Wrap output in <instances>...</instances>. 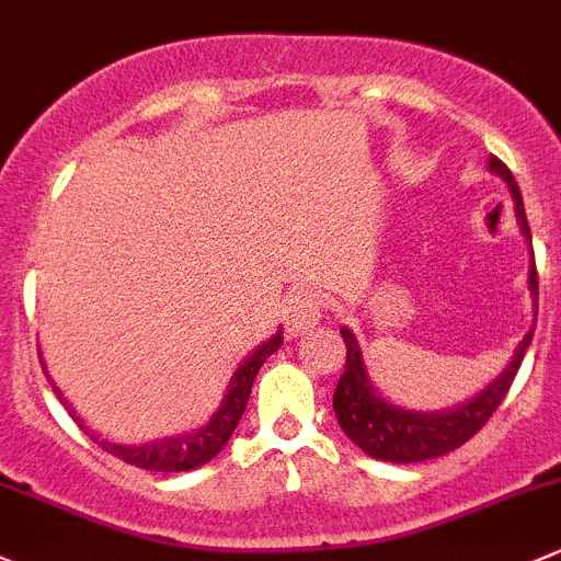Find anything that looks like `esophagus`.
<instances>
[{
  "label": "esophagus",
  "mask_w": 561,
  "mask_h": 561,
  "mask_svg": "<svg viewBox=\"0 0 561 561\" xmlns=\"http://www.w3.org/2000/svg\"><path fill=\"white\" fill-rule=\"evenodd\" d=\"M321 319V302L310 288H291L283 308V321H286L288 334H305Z\"/></svg>",
  "instance_id": "1"
}]
</instances>
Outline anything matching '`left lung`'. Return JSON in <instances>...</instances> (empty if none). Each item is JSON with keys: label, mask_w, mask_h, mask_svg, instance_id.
Instances as JSON below:
<instances>
[{"label": "left lung", "mask_w": 561, "mask_h": 561, "mask_svg": "<svg viewBox=\"0 0 561 561\" xmlns=\"http://www.w3.org/2000/svg\"><path fill=\"white\" fill-rule=\"evenodd\" d=\"M489 167H492L496 175L505 178L513 202H516V216L518 224H522V232L529 238L527 210H524V199L516 181H513V172L496 156L489 159ZM529 288H533L535 302H538V267H535V253L533 267H529ZM533 332L535 329H529L527 337L522 340V345H518L516 356H513L505 373L486 391H481L476 400H470L467 405L456 410H446V413H413V410L389 405L383 397L375 394L367 380L365 365H362V354L354 334L348 329H340V334L345 340V373L340 375L337 389H334L332 397L334 415H337L345 435L367 456H373V459L410 465V461L435 459V456L454 451V448L465 446L472 435H478L481 426L500 408V402L505 400L513 378H516L518 367H522L524 354H527L529 343H533Z\"/></svg>", "instance_id": "1"}]
</instances>
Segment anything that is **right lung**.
<instances>
[{"mask_svg": "<svg viewBox=\"0 0 561 561\" xmlns=\"http://www.w3.org/2000/svg\"><path fill=\"white\" fill-rule=\"evenodd\" d=\"M280 343H283V337L278 332L275 337H270L262 348H256L245 362H242L238 373H234L232 383H229V394H227V400H224V405L216 410V415L210 419V424L192 432V435L170 437V440L148 443V446H131V448L115 446V443L105 440V437L91 435V432L80 424V419L72 413V410H69V415L78 421V426L85 432V435H91V440H94L96 446L105 448L107 454L118 456V459H124L126 465H135V467H142V470H153V472L194 470V467H202L205 461H210L213 456L227 446V440L232 437L234 426H238L242 413H245L248 397H251V386H253V378H256L259 367L267 362V356H273L275 351L280 348ZM56 394H59V400H61L59 389H56ZM61 405L67 408V402L61 400Z\"/></svg>", "mask_w": 561, "mask_h": 561, "instance_id": "obj_1", "label": "right lung"}]
</instances>
